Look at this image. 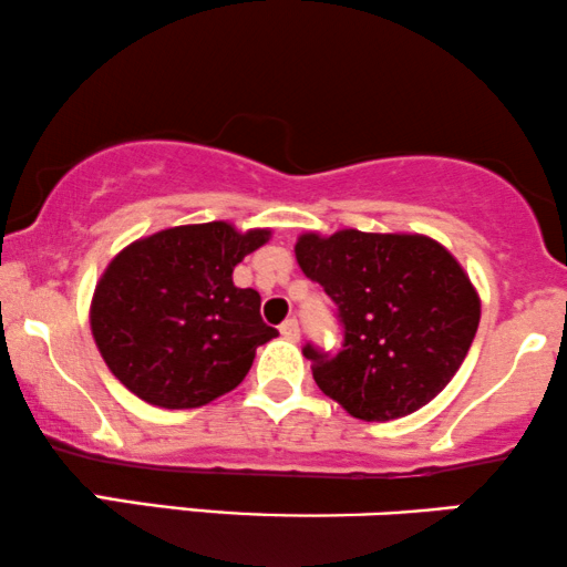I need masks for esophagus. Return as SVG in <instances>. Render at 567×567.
I'll use <instances>...</instances> for the list:
<instances>
[{
	"instance_id": "1",
	"label": "esophagus",
	"mask_w": 567,
	"mask_h": 567,
	"mask_svg": "<svg viewBox=\"0 0 567 567\" xmlns=\"http://www.w3.org/2000/svg\"><path fill=\"white\" fill-rule=\"evenodd\" d=\"M278 330H281V336L289 338V341H299V322L293 318L281 322V328H278Z\"/></svg>"
}]
</instances>
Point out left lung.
Returning <instances> with one entry per match:
<instances>
[{
  "label": "left lung",
  "instance_id": "1",
  "mask_svg": "<svg viewBox=\"0 0 567 567\" xmlns=\"http://www.w3.org/2000/svg\"><path fill=\"white\" fill-rule=\"evenodd\" d=\"M297 262L343 326L336 354L307 343L312 378L364 422H391L430 403L466 359L480 328V293L458 260L422 234L307 231Z\"/></svg>",
  "mask_w": 567,
  "mask_h": 567
}]
</instances>
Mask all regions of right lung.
<instances>
[{"label":"right lung","instance_id":"obj_1","mask_svg":"<svg viewBox=\"0 0 567 567\" xmlns=\"http://www.w3.org/2000/svg\"><path fill=\"white\" fill-rule=\"evenodd\" d=\"M268 239V229L210 220L124 247L91 301L95 347L114 378L161 409H197L234 391L257 347L278 336L260 318V293L231 281Z\"/></svg>","mask_w":567,"mask_h":567}]
</instances>
